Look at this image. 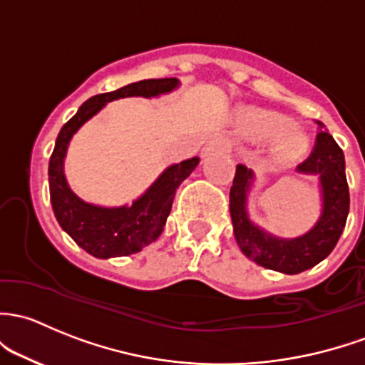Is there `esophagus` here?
Instances as JSON below:
<instances>
[{
    "mask_svg": "<svg viewBox=\"0 0 365 365\" xmlns=\"http://www.w3.org/2000/svg\"><path fill=\"white\" fill-rule=\"evenodd\" d=\"M231 150H232V143L229 138L215 136L208 141V143H206L202 153H205V155H212V153H229Z\"/></svg>",
    "mask_w": 365,
    "mask_h": 365,
    "instance_id": "obj_1",
    "label": "esophagus"
}]
</instances>
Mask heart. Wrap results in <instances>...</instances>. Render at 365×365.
Returning a JSON list of instances; mask_svg holds the SVG:
<instances>
[{
	"label": "heart",
	"instance_id": "b5f03b06",
	"mask_svg": "<svg viewBox=\"0 0 365 365\" xmlns=\"http://www.w3.org/2000/svg\"><path fill=\"white\" fill-rule=\"evenodd\" d=\"M259 125L262 128L264 133L278 134V133H282L283 128L289 125V120H287L283 115H278V113H262L259 117ZM283 141H285L287 147H297L299 145L297 129L287 128L286 131L283 132Z\"/></svg>",
	"mask_w": 365,
	"mask_h": 365
}]
</instances>
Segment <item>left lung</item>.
I'll use <instances>...</instances> for the list:
<instances>
[{
	"instance_id": "8db88e82",
	"label": "left lung",
	"mask_w": 365,
	"mask_h": 365,
	"mask_svg": "<svg viewBox=\"0 0 365 365\" xmlns=\"http://www.w3.org/2000/svg\"><path fill=\"white\" fill-rule=\"evenodd\" d=\"M318 128H324L317 120ZM299 173L320 178L322 213L308 232L292 240L276 237L257 227L247 212V195L253 182V173L243 164L236 166V175L229 194V208L234 237L241 252L266 269L285 274H297L317 266L334 250L350 212V190L344 173V153L334 138L320 129L309 157L297 166Z\"/></svg>"
}]
</instances>
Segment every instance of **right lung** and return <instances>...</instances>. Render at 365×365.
Segmentation results:
<instances>
[{
  "mask_svg": "<svg viewBox=\"0 0 365 365\" xmlns=\"http://www.w3.org/2000/svg\"><path fill=\"white\" fill-rule=\"evenodd\" d=\"M178 86V78H150L129 83L113 92L92 96L57 134L56 147L48 163V185L53 215L63 231L70 234L80 248L98 259L131 255L160 236L171 212L176 189L195 170L199 157L166 168L163 175L145 190V194L133 201L131 206L105 208L86 202L68 185L64 176V157L70 140L106 103L131 96L155 98L175 91Z\"/></svg>",
  "mask_w": 365,
  "mask_h": 365,
  "instance_id": "obj_1",
  "label": "right lung"
}]
</instances>
